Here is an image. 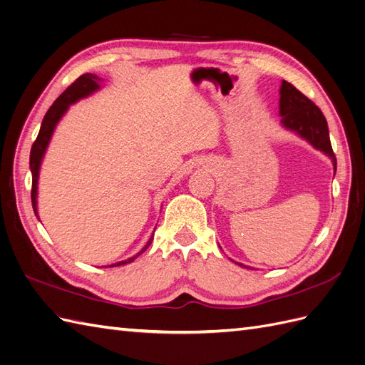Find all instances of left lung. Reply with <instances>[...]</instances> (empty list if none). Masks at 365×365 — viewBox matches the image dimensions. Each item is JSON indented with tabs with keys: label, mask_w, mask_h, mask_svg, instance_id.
Returning <instances> with one entry per match:
<instances>
[{
	"label": "left lung",
	"mask_w": 365,
	"mask_h": 365,
	"mask_svg": "<svg viewBox=\"0 0 365 365\" xmlns=\"http://www.w3.org/2000/svg\"><path fill=\"white\" fill-rule=\"evenodd\" d=\"M280 117L282 126L298 137L306 140L309 145L332 160L334 170L336 172V158L332 150L329 138L327 121L319 111V108L297 90L289 82L282 81L280 85ZM239 267H245L244 263H237Z\"/></svg>",
	"instance_id": "8db88e82"
}]
</instances>
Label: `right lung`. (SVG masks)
Wrapping results in <instances>:
<instances>
[{"label":"right lung","mask_w":365,"mask_h":365,"mask_svg":"<svg viewBox=\"0 0 365 365\" xmlns=\"http://www.w3.org/2000/svg\"><path fill=\"white\" fill-rule=\"evenodd\" d=\"M103 82V79H101V77L96 76V74H91V73H86L83 76H81L79 79H77L74 83H71L67 90H65L58 98L56 102H54L50 109L47 111L46 117H43L42 120V125H41V129H39V134H38V138L36 141L33 143L31 146V150H30V170H31V205H33V210H35V215L36 217L39 219L38 216V181H39V170H41V164H42V160H43V155H46L47 152V148L50 145V140L53 137V132L54 129H56L58 123L61 121V118L65 115V113L68 111L70 105H74L76 102H79L81 98H85L88 96H91L93 93L101 90V83ZM153 240V235L150 236V239L146 242V245L143 247L135 256H132L126 260H121V262H117V263H113V264H108L109 268L111 267H120V264H126V263H130L134 262L140 254L145 252L149 245L152 244Z\"/></svg>","instance_id":"1"}]
</instances>
